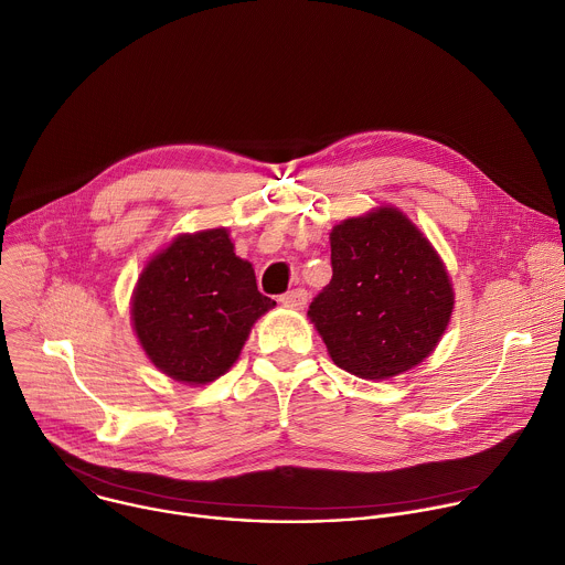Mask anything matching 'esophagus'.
Returning <instances> with one entry per match:
<instances>
[{
    "mask_svg": "<svg viewBox=\"0 0 565 565\" xmlns=\"http://www.w3.org/2000/svg\"><path fill=\"white\" fill-rule=\"evenodd\" d=\"M307 291L305 289H291V291H287V294H282L280 296V302L282 305H287V307H294V309H302L305 305H307Z\"/></svg>",
    "mask_w": 565,
    "mask_h": 565,
    "instance_id": "1",
    "label": "esophagus"
}]
</instances>
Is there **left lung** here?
Listing matches in <instances>:
<instances>
[{"label": "left lung", "instance_id": "obj_1", "mask_svg": "<svg viewBox=\"0 0 565 565\" xmlns=\"http://www.w3.org/2000/svg\"><path fill=\"white\" fill-rule=\"evenodd\" d=\"M331 269L307 313L340 369L384 380L435 349L452 311V287L402 212L382 207L335 225Z\"/></svg>", "mask_w": 565, "mask_h": 565}]
</instances>
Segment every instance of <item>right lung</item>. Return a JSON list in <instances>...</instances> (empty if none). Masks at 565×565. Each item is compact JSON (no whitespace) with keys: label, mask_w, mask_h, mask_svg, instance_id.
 <instances>
[{"label":"right lung","mask_w":565,"mask_h":565,"mask_svg":"<svg viewBox=\"0 0 565 565\" xmlns=\"http://www.w3.org/2000/svg\"><path fill=\"white\" fill-rule=\"evenodd\" d=\"M276 302L234 254L227 230L179 236L143 269L132 320L148 358L170 377L207 384L238 358L252 324Z\"/></svg>","instance_id":"add662e5"}]
</instances>
